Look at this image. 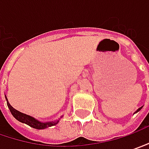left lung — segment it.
Returning a JSON list of instances; mask_svg holds the SVG:
<instances>
[{
  "label": "left lung",
  "mask_w": 149,
  "mask_h": 149,
  "mask_svg": "<svg viewBox=\"0 0 149 149\" xmlns=\"http://www.w3.org/2000/svg\"><path fill=\"white\" fill-rule=\"evenodd\" d=\"M142 107H139V109H138V110H137V111H136V112H135V113H138V112H139V111H140V110H141V109H142Z\"/></svg>",
  "instance_id": "obj_1"
}]
</instances>
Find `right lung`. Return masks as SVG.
I'll list each match as a JSON object with an SVG mask.
<instances>
[{
  "mask_svg": "<svg viewBox=\"0 0 149 149\" xmlns=\"http://www.w3.org/2000/svg\"><path fill=\"white\" fill-rule=\"evenodd\" d=\"M6 102H7V106L9 107L10 113L13 115V117L16 120H18L19 122L23 123H26V124L29 125L30 127H31L33 128H36V129H45V128L49 127L54 126L56 124H57L58 122H59V120H56L54 122H47V123L39 122L38 120L35 119L34 118L31 117L29 115H26L25 113H21V112L17 111L15 108H13V107L10 106V104L9 103L8 100H7L6 97Z\"/></svg>",
  "mask_w": 149,
  "mask_h": 149,
  "instance_id": "right-lung-1",
  "label": "right lung"
}]
</instances>
